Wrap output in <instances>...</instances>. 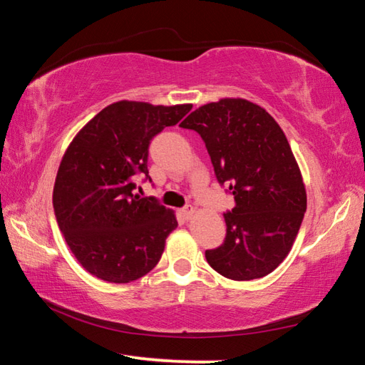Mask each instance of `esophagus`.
Segmentation results:
<instances>
[{
	"label": "esophagus",
	"instance_id": "1",
	"mask_svg": "<svg viewBox=\"0 0 365 365\" xmlns=\"http://www.w3.org/2000/svg\"><path fill=\"white\" fill-rule=\"evenodd\" d=\"M182 214H183V217H185V219H187V220H191V219L195 217L196 209L190 205V206H187V207L183 209V212H182Z\"/></svg>",
	"mask_w": 365,
	"mask_h": 365
}]
</instances>
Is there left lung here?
<instances>
[{
	"instance_id": "obj_1",
	"label": "left lung",
	"mask_w": 365,
	"mask_h": 365,
	"mask_svg": "<svg viewBox=\"0 0 365 365\" xmlns=\"http://www.w3.org/2000/svg\"><path fill=\"white\" fill-rule=\"evenodd\" d=\"M180 127L205 140L215 177L233 195L227 235L207 250L211 267L245 282L274 272L292 251L306 212V187L285 133L267 110L243 98L195 109Z\"/></svg>"
}]
</instances>
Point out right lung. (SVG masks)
<instances>
[{"mask_svg": "<svg viewBox=\"0 0 365 365\" xmlns=\"http://www.w3.org/2000/svg\"><path fill=\"white\" fill-rule=\"evenodd\" d=\"M191 108L117 101L67 146L54 182V214L72 255L96 279L130 283L163 256L178 225L175 212L154 197L133 195L135 180L148 177L150 141Z\"/></svg>", "mask_w": 365, "mask_h": 365, "instance_id": "add662e5", "label": "right lung"}]
</instances>
